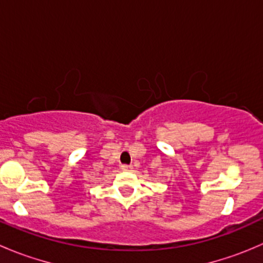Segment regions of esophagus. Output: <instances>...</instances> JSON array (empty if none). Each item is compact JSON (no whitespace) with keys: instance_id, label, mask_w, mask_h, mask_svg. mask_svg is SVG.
Instances as JSON below:
<instances>
[{"instance_id":"obj_1","label":"esophagus","mask_w":263,"mask_h":263,"mask_svg":"<svg viewBox=\"0 0 263 263\" xmlns=\"http://www.w3.org/2000/svg\"><path fill=\"white\" fill-rule=\"evenodd\" d=\"M121 169L123 172H129V171H132V169H134V166H132V165H126V164H123V165H121Z\"/></svg>"}]
</instances>
